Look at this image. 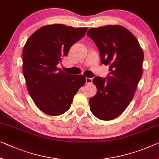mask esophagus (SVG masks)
Listing matches in <instances>:
<instances>
[{"label":"esophagus","instance_id":"esophagus-1","mask_svg":"<svg viewBox=\"0 0 159 159\" xmlns=\"http://www.w3.org/2000/svg\"><path fill=\"white\" fill-rule=\"evenodd\" d=\"M92 82V79L89 77H87L86 78V84H91Z\"/></svg>","mask_w":159,"mask_h":159}]
</instances>
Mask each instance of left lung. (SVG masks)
I'll list each match as a JSON object with an SVG mask.
<instances>
[{
	"label": "left lung",
	"instance_id": "8db88e82",
	"mask_svg": "<svg viewBox=\"0 0 159 159\" xmlns=\"http://www.w3.org/2000/svg\"><path fill=\"white\" fill-rule=\"evenodd\" d=\"M87 35L98 47L101 62L109 65L110 76L94 78L97 94L89 99L90 110L101 120L115 119L126 109L142 76L143 52L139 41L121 25L92 28Z\"/></svg>",
	"mask_w": 159,
	"mask_h": 159
}]
</instances>
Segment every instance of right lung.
I'll use <instances>...</instances> for the list:
<instances>
[{
  "mask_svg": "<svg viewBox=\"0 0 159 159\" xmlns=\"http://www.w3.org/2000/svg\"><path fill=\"white\" fill-rule=\"evenodd\" d=\"M87 30L62 24L45 25L32 34L24 45L23 75L28 91L36 106L48 115L67 111L85 84L84 76L68 75L57 65Z\"/></svg>",
  "mask_w": 159,
  "mask_h": 159,
  "instance_id": "obj_1",
  "label": "right lung"
}]
</instances>
